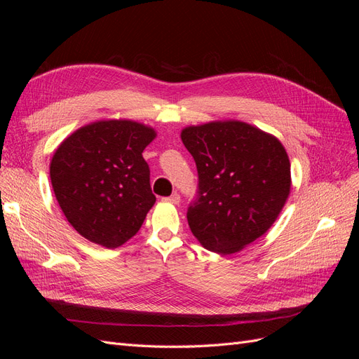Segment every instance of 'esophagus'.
<instances>
[{
    "label": "esophagus",
    "mask_w": 359,
    "mask_h": 359,
    "mask_svg": "<svg viewBox=\"0 0 359 359\" xmlns=\"http://www.w3.org/2000/svg\"><path fill=\"white\" fill-rule=\"evenodd\" d=\"M163 201H165V202H169V203H175V205H178V203H180V201H181V198H180V194H178V193H173V194H170V196H168V198H163Z\"/></svg>",
    "instance_id": "obj_1"
}]
</instances>
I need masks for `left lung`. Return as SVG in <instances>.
Instances as JSON below:
<instances>
[{"label": "left lung", "instance_id": "8db88e82", "mask_svg": "<svg viewBox=\"0 0 359 359\" xmlns=\"http://www.w3.org/2000/svg\"><path fill=\"white\" fill-rule=\"evenodd\" d=\"M182 144L196 161L198 196L187 211L193 235L219 255L262 236L290 193V161L280 140L236 119L190 126Z\"/></svg>", "mask_w": 359, "mask_h": 359}]
</instances>
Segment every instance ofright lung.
Listing matches in <instances>:
<instances>
[{"label": "right lung", "instance_id": "obj_1", "mask_svg": "<svg viewBox=\"0 0 359 359\" xmlns=\"http://www.w3.org/2000/svg\"><path fill=\"white\" fill-rule=\"evenodd\" d=\"M154 137L145 124L102 119L62 140L50 160V182L76 232L106 248L137 233L156 202L142 157Z\"/></svg>", "mask_w": 359, "mask_h": 359}]
</instances>
